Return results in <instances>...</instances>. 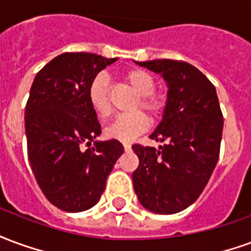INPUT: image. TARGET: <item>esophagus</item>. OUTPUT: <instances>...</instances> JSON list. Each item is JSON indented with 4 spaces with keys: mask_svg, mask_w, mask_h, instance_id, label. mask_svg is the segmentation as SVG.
<instances>
[{
    "mask_svg": "<svg viewBox=\"0 0 251 251\" xmlns=\"http://www.w3.org/2000/svg\"><path fill=\"white\" fill-rule=\"evenodd\" d=\"M124 149H125L126 152H129V151H131V145L129 142H124Z\"/></svg>",
    "mask_w": 251,
    "mask_h": 251,
    "instance_id": "esophagus-1",
    "label": "esophagus"
}]
</instances>
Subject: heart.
Listing matches in <instances>:
<instances>
[{"instance_id": "heart-1", "label": "heart", "mask_w": 251, "mask_h": 251, "mask_svg": "<svg viewBox=\"0 0 251 251\" xmlns=\"http://www.w3.org/2000/svg\"><path fill=\"white\" fill-rule=\"evenodd\" d=\"M126 82L136 91L140 98L137 106L149 111L151 114L157 115L164 107V100L160 95L154 94L156 80L152 74L145 70H131L125 75ZM88 100L93 106L94 111L100 118H107L111 114V102L109 95V79L107 75L100 72L94 77L88 86ZM149 127V118L142 111H133L127 114H121L110 124L104 134L109 138L118 141H131L137 136Z\"/></svg>"}]
</instances>
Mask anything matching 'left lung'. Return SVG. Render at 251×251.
I'll return each instance as SVG.
<instances>
[{
    "label": "left lung",
    "instance_id": "1",
    "mask_svg": "<svg viewBox=\"0 0 251 251\" xmlns=\"http://www.w3.org/2000/svg\"><path fill=\"white\" fill-rule=\"evenodd\" d=\"M160 74L168 86L163 120L151 134L167 141L158 149L133 145L138 168L133 172L137 198L154 214H176L198 199L215 169L223 115L214 84L192 64L158 59L136 62Z\"/></svg>",
    "mask_w": 251,
    "mask_h": 251
}]
</instances>
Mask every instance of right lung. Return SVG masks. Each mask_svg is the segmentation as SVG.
<instances>
[{"mask_svg":"<svg viewBox=\"0 0 251 251\" xmlns=\"http://www.w3.org/2000/svg\"><path fill=\"white\" fill-rule=\"evenodd\" d=\"M115 60L87 52L62 53L37 72L30 87L25 107L30 168L47 199L67 212L98 203L124 153L117 140L97 141L102 131L88 100L91 80ZM91 142L93 148L83 151L82 144Z\"/></svg>","mask_w":251,"mask_h":251,"instance_id":"add662e5","label":"right lung"}]
</instances>
